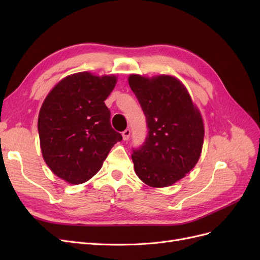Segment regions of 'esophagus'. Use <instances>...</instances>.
Returning <instances> with one entry per match:
<instances>
[{
	"label": "esophagus",
	"instance_id": "34e87169",
	"mask_svg": "<svg viewBox=\"0 0 260 260\" xmlns=\"http://www.w3.org/2000/svg\"><path fill=\"white\" fill-rule=\"evenodd\" d=\"M130 135H131V130L130 129H125L123 132H122V139L124 141H128L129 138H130Z\"/></svg>",
	"mask_w": 260,
	"mask_h": 260
}]
</instances>
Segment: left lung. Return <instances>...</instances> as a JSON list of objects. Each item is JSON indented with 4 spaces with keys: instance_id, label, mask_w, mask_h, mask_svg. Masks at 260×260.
<instances>
[{
    "instance_id": "obj_1",
    "label": "left lung",
    "mask_w": 260,
    "mask_h": 260,
    "mask_svg": "<svg viewBox=\"0 0 260 260\" xmlns=\"http://www.w3.org/2000/svg\"><path fill=\"white\" fill-rule=\"evenodd\" d=\"M128 81L148 128L145 142L131 155L135 171L149 186H169L184 178L200 159L204 143L201 113L175 77L131 75Z\"/></svg>"
}]
</instances>
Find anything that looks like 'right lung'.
<instances>
[{"label":"right lung","instance_id":"1","mask_svg":"<svg viewBox=\"0 0 260 260\" xmlns=\"http://www.w3.org/2000/svg\"><path fill=\"white\" fill-rule=\"evenodd\" d=\"M115 76L83 72L67 76L45 98L38 118L44 161L70 184L90 180L122 137L111 125L104 101L114 90Z\"/></svg>","mask_w":260,"mask_h":260}]
</instances>
